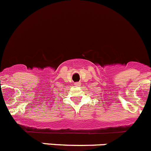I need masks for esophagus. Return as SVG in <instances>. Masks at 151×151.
Masks as SVG:
<instances>
[{"mask_svg":"<svg viewBox=\"0 0 151 151\" xmlns=\"http://www.w3.org/2000/svg\"><path fill=\"white\" fill-rule=\"evenodd\" d=\"M75 85H76V86H80V85H81V83H80V82H76V83H75Z\"/></svg>","mask_w":151,"mask_h":151,"instance_id":"obj_1","label":"esophagus"}]
</instances>
